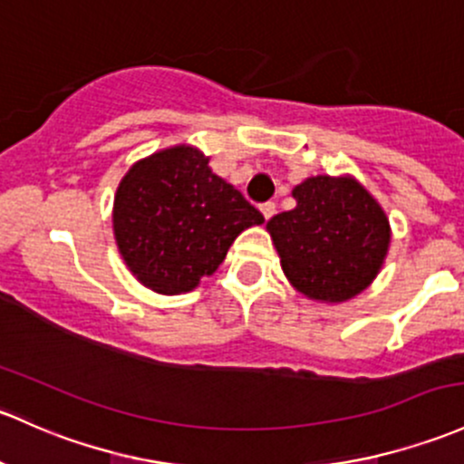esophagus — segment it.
<instances>
[{
  "label": "esophagus",
  "instance_id": "34e87169",
  "mask_svg": "<svg viewBox=\"0 0 464 464\" xmlns=\"http://www.w3.org/2000/svg\"><path fill=\"white\" fill-rule=\"evenodd\" d=\"M260 211H262V216H265V219H271L273 216H276V204H273V202L262 204Z\"/></svg>",
  "mask_w": 464,
  "mask_h": 464
}]
</instances>
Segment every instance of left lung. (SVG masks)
I'll return each instance as SVG.
<instances>
[{"mask_svg": "<svg viewBox=\"0 0 464 464\" xmlns=\"http://www.w3.org/2000/svg\"><path fill=\"white\" fill-rule=\"evenodd\" d=\"M291 195L295 208L266 222L291 286L324 304L362 294L392 245V224L378 199L353 175H314Z\"/></svg>", "mask_w": 464, "mask_h": 464, "instance_id": "obj_1", "label": "left lung"}]
</instances>
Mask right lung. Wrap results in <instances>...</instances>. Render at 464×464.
<instances>
[{
    "label": "right lung",
    "mask_w": 464,
    "mask_h": 464,
    "mask_svg": "<svg viewBox=\"0 0 464 464\" xmlns=\"http://www.w3.org/2000/svg\"><path fill=\"white\" fill-rule=\"evenodd\" d=\"M262 213L191 144L138 160L113 199V236L135 280L160 295L188 294L213 276L236 237Z\"/></svg>",
    "instance_id": "obj_1"
}]
</instances>
